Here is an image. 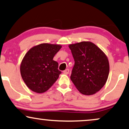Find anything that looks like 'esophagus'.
<instances>
[{
    "instance_id": "esophagus-1",
    "label": "esophagus",
    "mask_w": 129,
    "mask_h": 129,
    "mask_svg": "<svg viewBox=\"0 0 129 129\" xmlns=\"http://www.w3.org/2000/svg\"><path fill=\"white\" fill-rule=\"evenodd\" d=\"M63 73H64L65 74H68V73H69V69H66V70H64V71H63Z\"/></svg>"
}]
</instances>
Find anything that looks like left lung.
<instances>
[{"instance_id":"1","label":"left lung","mask_w":129,"mask_h":129,"mask_svg":"<svg viewBox=\"0 0 129 129\" xmlns=\"http://www.w3.org/2000/svg\"><path fill=\"white\" fill-rule=\"evenodd\" d=\"M74 59L70 79L82 94L96 93L108 79L110 66L105 53L90 42L69 45Z\"/></svg>"}]
</instances>
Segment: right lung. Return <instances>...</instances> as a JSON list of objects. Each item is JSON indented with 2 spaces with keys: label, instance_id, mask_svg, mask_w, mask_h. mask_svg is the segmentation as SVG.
I'll use <instances>...</instances> for the list:
<instances>
[{
  "label": "right lung",
  "instance_id": "1",
  "mask_svg": "<svg viewBox=\"0 0 129 129\" xmlns=\"http://www.w3.org/2000/svg\"><path fill=\"white\" fill-rule=\"evenodd\" d=\"M61 48L59 45L42 43L27 52L21 62L20 71L30 90L39 93L45 92L57 80L61 71L53 58Z\"/></svg>",
  "mask_w": 129,
  "mask_h": 129
}]
</instances>
